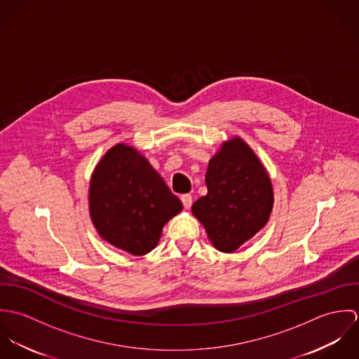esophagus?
Returning <instances> with one entry per match:
<instances>
[{
  "label": "esophagus",
  "instance_id": "1",
  "mask_svg": "<svg viewBox=\"0 0 359 359\" xmlns=\"http://www.w3.org/2000/svg\"><path fill=\"white\" fill-rule=\"evenodd\" d=\"M181 201H182V205L185 208H191V205H192V196L191 195H182Z\"/></svg>",
  "mask_w": 359,
  "mask_h": 359
}]
</instances>
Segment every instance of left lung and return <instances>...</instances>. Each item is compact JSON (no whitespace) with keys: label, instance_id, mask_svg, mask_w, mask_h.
<instances>
[{"label":"left lung","instance_id":"8db88e82","mask_svg":"<svg viewBox=\"0 0 359 359\" xmlns=\"http://www.w3.org/2000/svg\"><path fill=\"white\" fill-rule=\"evenodd\" d=\"M207 195L192 205L212 246L233 253L265 226L273 205L271 178L239 137L224 142L208 161Z\"/></svg>","mask_w":359,"mask_h":359}]
</instances>
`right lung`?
Listing matches in <instances>:
<instances>
[{
    "mask_svg": "<svg viewBox=\"0 0 359 359\" xmlns=\"http://www.w3.org/2000/svg\"><path fill=\"white\" fill-rule=\"evenodd\" d=\"M90 215L101 238L133 256L154 250L163 226L182 211L151 163L135 148L117 144L90 181Z\"/></svg>",
    "mask_w": 359,
    "mask_h": 359,
    "instance_id": "add662e5",
    "label": "right lung"
}]
</instances>
